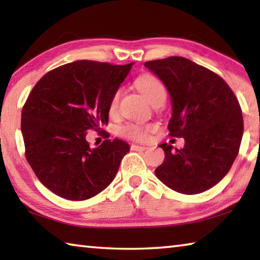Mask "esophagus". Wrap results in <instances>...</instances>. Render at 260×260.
I'll list each match as a JSON object with an SVG mask.
<instances>
[{"mask_svg": "<svg viewBox=\"0 0 260 260\" xmlns=\"http://www.w3.org/2000/svg\"><path fill=\"white\" fill-rule=\"evenodd\" d=\"M131 149L134 151H144L147 150V147H143V146H136V144H132Z\"/></svg>", "mask_w": 260, "mask_h": 260, "instance_id": "34e87169", "label": "esophagus"}]
</instances>
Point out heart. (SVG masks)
<instances>
[{"label": "heart", "instance_id": "1", "mask_svg": "<svg viewBox=\"0 0 260 260\" xmlns=\"http://www.w3.org/2000/svg\"><path fill=\"white\" fill-rule=\"evenodd\" d=\"M136 87L142 93L149 102L153 104L158 100L166 98V90L162 83L152 76H142L136 80ZM120 91L118 90L113 94L111 101L109 104V111L113 113L116 112L118 108V102H119ZM153 129L152 126H144L138 124H128L124 127H121L120 133L126 136V138L133 139L136 141H143L148 138V135Z\"/></svg>", "mask_w": 260, "mask_h": 260}]
</instances>
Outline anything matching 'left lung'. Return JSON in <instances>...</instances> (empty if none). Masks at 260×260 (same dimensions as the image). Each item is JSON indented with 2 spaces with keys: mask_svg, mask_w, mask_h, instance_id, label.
Instances as JSON below:
<instances>
[{
  "mask_svg": "<svg viewBox=\"0 0 260 260\" xmlns=\"http://www.w3.org/2000/svg\"><path fill=\"white\" fill-rule=\"evenodd\" d=\"M164 83L171 98L170 136L184 147L160 144L164 161L156 177L173 190L193 195L215 186L231 170L243 136L239 101L218 74L183 57L144 64Z\"/></svg>",
  "mask_w": 260,
  "mask_h": 260,
  "instance_id": "8db88e82",
  "label": "left lung"
}]
</instances>
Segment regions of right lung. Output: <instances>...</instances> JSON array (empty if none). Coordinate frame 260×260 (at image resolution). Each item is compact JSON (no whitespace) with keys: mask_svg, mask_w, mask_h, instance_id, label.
<instances>
[{"mask_svg":"<svg viewBox=\"0 0 260 260\" xmlns=\"http://www.w3.org/2000/svg\"><path fill=\"white\" fill-rule=\"evenodd\" d=\"M133 64L77 60L48 72L30 91L21 111L26 159L57 196L85 201L116 177L128 143L105 140L90 148L86 135L108 125L110 101Z\"/></svg>","mask_w":260,"mask_h":260,"instance_id":"obj_1","label":"right lung"}]
</instances>
